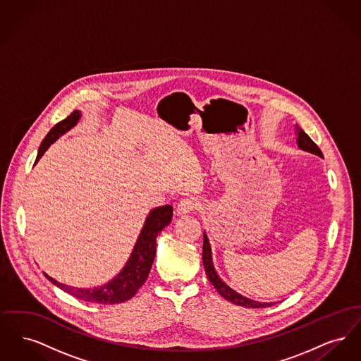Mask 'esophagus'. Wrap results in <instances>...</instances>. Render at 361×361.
I'll return each mask as SVG.
<instances>
[{
  "mask_svg": "<svg viewBox=\"0 0 361 361\" xmlns=\"http://www.w3.org/2000/svg\"><path fill=\"white\" fill-rule=\"evenodd\" d=\"M197 207H199V203L195 197H184L177 204V214L178 215H187L190 211L196 209Z\"/></svg>",
  "mask_w": 361,
  "mask_h": 361,
  "instance_id": "esophagus-1",
  "label": "esophagus"
}]
</instances>
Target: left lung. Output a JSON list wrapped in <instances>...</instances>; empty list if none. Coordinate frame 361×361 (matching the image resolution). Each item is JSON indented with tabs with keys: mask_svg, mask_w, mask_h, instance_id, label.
<instances>
[{
	"mask_svg": "<svg viewBox=\"0 0 361 361\" xmlns=\"http://www.w3.org/2000/svg\"><path fill=\"white\" fill-rule=\"evenodd\" d=\"M295 133L298 135V146L302 150L309 152V153H312V154L319 155V157H324L321 149L312 142V139L298 124L295 126ZM203 237H204V242H203V265H204V269H206L207 277L211 281V284L216 288V291L219 292L221 296H224L226 300H228V302H231L234 305L243 306V307H250V309L269 307V306L275 305V303H261V302L252 300L249 298H245L238 292L231 290L227 284H224V281L221 280V277L218 276L215 268H214L212 255H211V246H209V242H208V238H207L206 233L203 234Z\"/></svg>",
	"mask_w": 361,
	"mask_h": 361,
	"instance_id": "left-lung-1",
	"label": "left lung"
}]
</instances>
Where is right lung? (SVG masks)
<instances>
[{
    "mask_svg": "<svg viewBox=\"0 0 361 361\" xmlns=\"http://www.w3.org/2000/svg\"><path fill=\"white\" fill-rule=\"evenodd\" d=\"M80 118H81V112L74 111L66 119L56 123L50 130V133L43 139L35 162L40 159V157L44 154V152L49 149L51 143H54L61 135H63L65 133H68L70 128H73L77 124V121H80ZM172 206L157 207L153 211H150L126 267L121 269V274H118L116 277H114L111 281H108L102 287H94L87 290L75 288V287H70L56 281L55 279H52L44 272L43 274L58 288L68 292L80 300L99 303V305L123 303L131 299L137 293V290L145 284L154 261L155 249H157L155 238L162 231V228H165L172 222Z\"/></svg>",
    "mask_w": 361,
    "mask_h": 361,
    "instance_id": "right-lung-1",
    "label": "right lung"
}]
</instances>
